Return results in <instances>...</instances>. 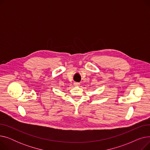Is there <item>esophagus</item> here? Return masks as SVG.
<instances>
[{"instance_id":"1","label":"esophagus","mask_w":150,"mask_h":150,"mask_svg":"<svg viewBox=\"0 0 150 150\" xmlns=\"http://www.w3.org/2000/svg\"><path fill=\"white\" fill-rule=\"evenodd\" d=\"M80 85V84L79 83H76V82L74 83V86H79Z\"/></svg>"}]
</instances>
